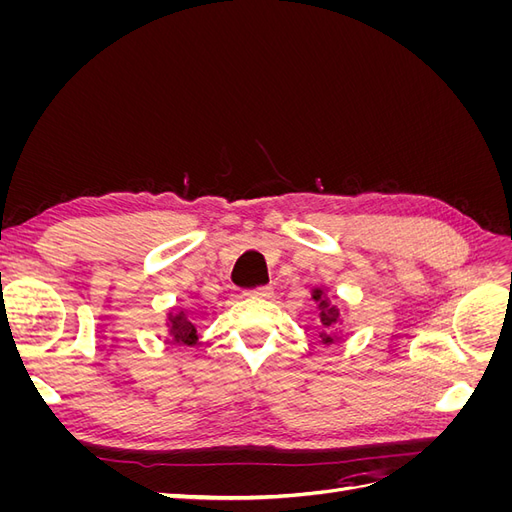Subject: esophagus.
<instances>
[{"mask_svg":"<svg viewBox=\"0 0 512 512\" xmlns=\"http://www.w3.org/2000/svg\"><path fill=\"white\" fill-rule=\"evenodd\" d=\"M247 294H252V297H271L273 288L271 286H256L247 290Z\"/></svg>","mask_w":512,"mask_h":512,"instance_id":"1","label":"esophagus"}]
</instances>
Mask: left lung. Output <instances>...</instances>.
I'll return each instance as SVG.
<instances>
[{
	"mask_svg": "<svg viewBox=\"0 0 512 512\" xmlns=\"http://www.w3.org/2000/svg\"><path fill=\"white\" fill-rule=\"evenodd\" d=\"M314 299H320V290H316V294H314ZM318 309H320V322H322V329H327L329 333H333L335 329H337V316H339V309H337V305L333 303V301H329V299H320V303H318ZM324 342L327 344H331L333 342V337L331 335H327V339H324Z\"/></svg>",
	"mask_w": 512,
	"mask_h": 512,
	"instance_id": "8db88e82",
	"label": "left lung"
}]
</instances>
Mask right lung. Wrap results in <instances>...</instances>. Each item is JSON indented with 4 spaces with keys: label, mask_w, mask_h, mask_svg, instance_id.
Instances as JSON below:
<instances>
[{
    "label": "right lung",
    "mask_w": 512,
    "mask_h": 512,
    "mask_svg": "<svg viewBox=\"0 0 512 512\" xmlns=\"http://www.w3.org/2000/svg\"><path fill=\"white\" fill-rule=\"evenodd\" d=\"M168 322H170V335H173L175 342L188 344V346H192L196 342L198 335H196V329L192 324V318H188L181 312L175 316H168Z\"/></svg>",
    "instance_id": "obj_1"
}]
</instances>
